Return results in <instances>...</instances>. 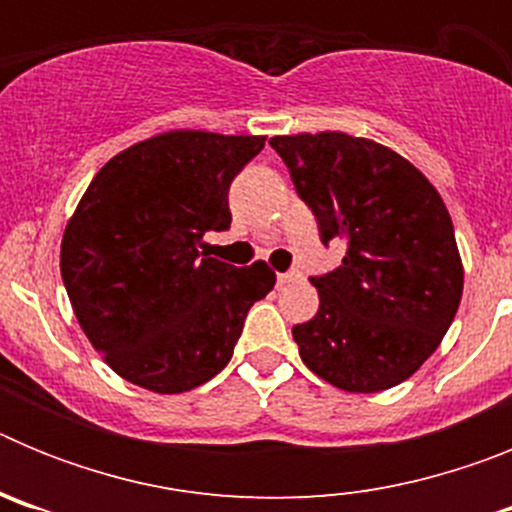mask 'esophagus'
Instances as JSON below:
<instances>
[{
    "label": "esophagus",
    "mask_w": 512,
    "mask_h": 512,
    "mask_svg": "<svg viewBox=\"0 0 512 512\" xmlns=\"http://www.w3.org/2000/svg\"><path fill=\"white\" fill-rule=\"evenodd\" d=\"M297 279H300V271H284V274H277V282L279 284L297 282Z\"/></svg>",
    "instance_id": "obj_1"
}]
</instances>
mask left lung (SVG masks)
<instances>
[{
  "instance_id": "1",
  "label": "left lung",
  "mask_w": 512,
  "mask_h": 512,
  "mask_svg": "<svg viewBox=\"0 0 512 512\" xmlns=\"http://www.w3.org/2000/svg\"><path fill=\"white\" fill-rule=\"evenodd\" d=\"M323 243L346 238L343 264L310 279L315 318L292 336L312 374L343 392L405 382L438 348L464 289L451 215L425 174L377 140L341 130L274 135Z\"/></svg>"
}]
</instances>
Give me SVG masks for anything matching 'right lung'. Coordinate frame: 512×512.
Listing matches in <instances>:
<instances>
[{
    "label": "right lung",
    "mask_w": 512,
    "mask_h": 512,
    "mask_svg": "<svg viewBox=\"0 0 512 512\" xmlns=\"http://www.w3.org/2000/svg\"><path fill=\"white\" fill-rule=\"evenodd\" d=\"M264 135L166 130L112 156L69 217L61 277L81 330L112 372L156 395L210 382L251 305L274 289L266 261L200 253L230 225L228 189Z\"/></svg>",
    "instance_id": "1"
}]
</instances>
